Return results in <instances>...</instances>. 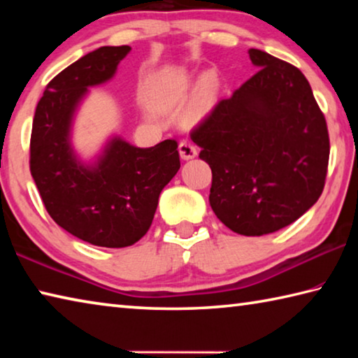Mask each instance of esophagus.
Listing matches in <instances>:
<instances>
[{"label":"esophagus","mask_w":358,"mask_h":358,"mask_svg":"<svg viewBox=\"0 0 358 358\" xmlns=\"http://www.w3.org/2000/svg\"><path fill=\"white\" fill-rule=\"evenodd\" d=\"M178 150H180V156L181 159H192V157L197 156V148L196 145H194L191 141H181L178 145Z\"/></svg>","instance_id":"esophagus-1"}]
</instances>
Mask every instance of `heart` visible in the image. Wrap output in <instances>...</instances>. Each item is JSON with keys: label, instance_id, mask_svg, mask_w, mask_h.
I'll use <instances>...</instances> for the list:
<instances>
[{"label": "heart", "instance_id": "1", "mask_svg": "<svg viewBox=\"0 0 358 358\" xmlns=\"http://www.w3.org/2000/svg\"><path fill=\"white\" fill-rule=\"evenodd\" d=\"M173 77L177 76H171V74H162L156 78V85L157 88H167L169 85L172 83ZM215 88V77L213 76H205L202 78V92L203 93H211V90Z\"/></svg>", "mask_w": 358, "mask_h": 358}]
</instances>
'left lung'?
Instances as JSON below:
<instances>
[{"label": "left lung", "mask_w": 358, "mask_h": 358, "mask_svg": "<svg viewBox=\"0 0 358 358\" xmlns=\"http://www.w3.org/2000/svg\"><path fill=\"white\" fill-rule=\"evenodd\" d=\"M259 69L191 132L213 173L210 205L246 237L276 232L306 213L324 191L330 141L306 77L250 48Z\"/></svg>", "instance_id": "obj_1"}]
</instances>
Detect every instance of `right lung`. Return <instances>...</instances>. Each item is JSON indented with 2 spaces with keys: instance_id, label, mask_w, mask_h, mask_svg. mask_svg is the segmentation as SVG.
<instances>
[{
  "instance_id": "add662e5",
  "label": "right lung",
  "mask_w": 358,
  "mask_h": 358,
  "mask_svg": "<svg viewBox=\"0 0 358 358\" xmlns=\"http://www.w3.org/2000/svg\"><path fill=\"white\" fill-rule=\"evenodd\" d=\"M129 45L99 47L52 78L36 107L29 171L42 202L59 227L87 243L126 248L153 222L159 194L180 169L173 138L137 148L121 137L107 142L93 164L71 145L72 118L90 87L115 76Z\"/></svg>"
}]
</instances>
